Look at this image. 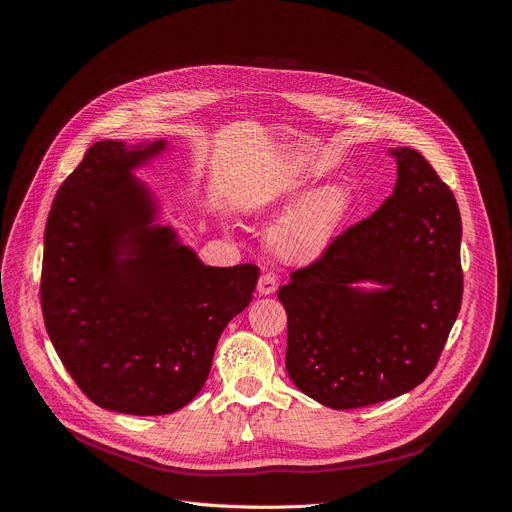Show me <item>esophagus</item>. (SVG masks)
Returning <instances> with one entry per match:
<instances>
[{
    "label": "esophagus",
    "mask_w": 512,
    "mask_h": 512,
    "mask_svg": "<svg viewBox=\"0 0 512 512\" xmlns=\"http://www.w3.org/2000/svg\"><path fill=\"white\" fill-rule=\"evenodd\" d=\"M276 290H278V278L272 272H265L257 282V292L261 297H270V294H274Z\"/></svg>",
    "instance_id": "34e87169"
}]
</instances>
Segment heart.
Segmentation results:
<instances>
[{"label":"heart","instance_id":"b5f03b06","mask_svg":"<svg viewBox=\"0 0 512 512\" xmlns=\"http://www.w3.org/2000/svg\"><path fill=\"white\" fill-rule=\"evenodd\" d=\"M294 203L272 226V251L286 263H313L324 257L338 240L348 213L353 209L351 188L340 182L311 188L292 182L270 201H251L253 213H265L276 205Z\"/></svg>","mask_w":512,"mask_h":512}]
</instances>
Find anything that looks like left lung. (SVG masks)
<instances>
[{
	"mask_svg": "<svg viewBox=\"0 0 512 512\" xmlns=\"http://www.w3.org/2000/svg\"><path fill=\"white\" fill-rule=\"evenodd\" d=\"M388 155L396 161L392 195L278 290L290 380L338 411L419 386L461 311L459 205L419 151Z\"/></svg>",
	"mask_w": 512,
	"mask_h": 512,
	"instance_id": "obj_1",
	"label": "left lung"
}]
</instances>
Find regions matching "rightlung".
Masks as SVG:
<instances>
[{
  "label": "right lung",
  "instance_id": "obj_1",
  "mask_svg": "<svg viewBox=\"0 0 512 512\" xmlns=\"http://www.w3.org/2000/svg\"><path fill=\"white\" fill-rule=\"evenodd\" d=\"M168 141H99L53 199L43 240L41 307L49 340L95 405L168 415L203 388L228 321L245 311L257 265H205L159 224L134 172Z\"/></svg>",
  "mask_w": 512,
  "mask_h": 512
}]
</instances>
